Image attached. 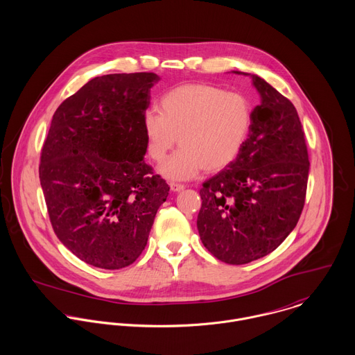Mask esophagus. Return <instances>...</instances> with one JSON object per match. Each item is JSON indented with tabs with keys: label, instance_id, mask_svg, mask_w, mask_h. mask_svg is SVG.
Here are the masks:
<instances>
[{
	"label": "esophagus",
	"instance_id": "esophagus-1",
	"mask_svg": "<svg viewBox=\"0 0 355 355\" xmlns=\"http://www.w3.org/2000/svg\"><path fill=\"white\" fill-rule=\"evenodd\" d=\"M169 186H171V190H172V191H182V190H184V184H180V183L172 182Z\"/></svg>",
	"mask_w": 355,
	"mask_h": 355
}]
</instances>
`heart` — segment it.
Returning <instances> with one entry per match:
<instances>
[{
    "mask_svg": "<svg viewBox=\"0 0 355 355\" xmlns=\"http://www.w3.org/2000/svg\"><path fill=\"white\" fill-rule=\"evenodd\" d=\"M252 124L248 100L209 83H186L168 90L158 112L148 110L142 127L148 154L162 162L176 142L180 149L159 168L173 180H187L230 166L242 152Z\"/></svg>",
    "mask_w": 355,
    "mask_h": 355,
    "instance_id": "1",
    "label": "heart"
}]
</instances>
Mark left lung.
Returning a JSON list of instances; mask_svg holds the SVG:
<instances>
[{"instance_id":"1","label":"left lung","mask_w":355,"mask_h":355,"mask_svg":"<svg viewBox=\"0 0 355 355\" xmlns=\"http://www.w3.org/2000/svg\"><path fill=\"white\" fill-rule=\"evenodd\" d=\"M261 105L239 157L200 190L197 227L217 259L243 265L277 249L304 209L309 154L298 112L269 83L252 75Z\"/></svg>"}]
</instances>
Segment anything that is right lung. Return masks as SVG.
Wrapping results in <instances>:
<instances>
[{
	"instance_id": "obj_1",
	"label": "right lung",
	"mask_w": 355,
	"mask_h": 355,
	"mask_svg": "<svg viewBox=\"0 0 355 355\" xmlns=\"http://www.w3.org/2000/svg\"><path fill=\"white\" fill-rule=\"evenodd\" d=\"M153 72L87 82L53 114L40 180L51 227L89 265L121 269L142 254L169 186L144 159Z\"/></svg>"
}]
</instances>
